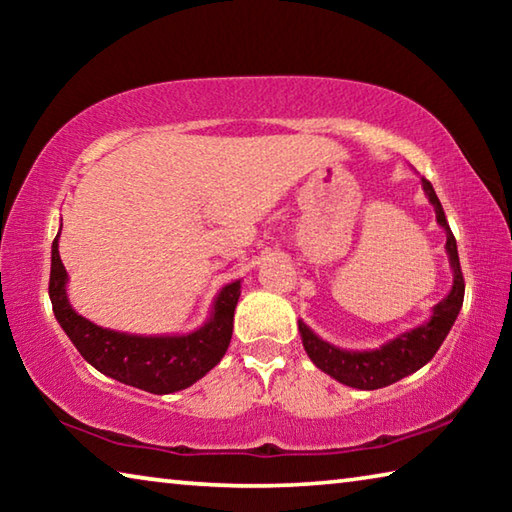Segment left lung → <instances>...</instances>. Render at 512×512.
I'll use <instances>...</instances> for the list:
<instances>
[{
    "instance_id": "8db88e82",
    "label": "left lung",
    "mask_w": 512,
    "mask_h": 512,
    "mask_svg": "<svg viewBox=\"0 0 512 512\" xmlns=\"http://www.w3.org/2000/svg\"><path fill=\"white\" fill-rule=\"evenodd\" d=\"M422 189L424 194L429 196V203L436 210V221L440 228L447 232V255L449 264H452L454 271V284L452 291L447 293L433 307V314L427 323L409 329L400 336H395L393 341L381 345L379 350H341L329 345L327 341L318 339V336L311 332V329L298 320V329L302 336V345L309 354V359L316 363V368L327 372L329 377L341 381L345 386L361 388V391H377V388L391 386L402 377L411 375V372L420 370L424 363L433 359V354L438 352L440 345H443L445 336L452 329L458 311L463 307V296H465V280L461 271V262H458V248L456 239L449 230V223L445 219V210L440 205L436 192L427 178H422Z\"/></svg>"
}]
</instances>
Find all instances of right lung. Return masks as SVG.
I'll return each instance as SVG.
<instances>
[{"instance_id":"obj_1","label":"right lung","mask_w":512,"mask_h":512,"mask_svg":"<svg viewBox=\"0 0 512 512\" xmlns=\"http://www.w3.org/2000/svg\"><path fill=\"white\" fill-rule=\"evenodd\" d=\"M51 244L49 298L54 316L81 357L103 375L153 395L183 391L223 359L232 339V320L241 296V280L225 284L214 300L210 320L192 334L137 336L94 325L76 314L67 300V271Z\"/></svg>"}]
</instances>
